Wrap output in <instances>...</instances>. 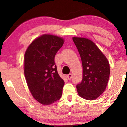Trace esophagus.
Masks as SVG:
<instances>
[{"mask_svg":"<svg viewBox=\"0 0 127 127\" xmlns=\"http://www.w3.org/2000/svg\"><path fill=\"white\" fill-rule=\"evenodd\" d=\"M67 78L68 80H71V79H72V74H68V75H67Z\"/></svg>","mask_w":127,"mask_h":127,"instance_id":"esophagus-1","label":"esophagus"}]
</instances>
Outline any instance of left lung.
<instances>
[{"mask_svg": "<svg viewBox=\"0 0 127 127\" xmlns=\"http://www.w3.org/2000/svg\"><path fill=\"white\" fill-rule=\"evenodd\" d=\"M81 58L83 77L76 86L79 95L92 101L97 99L106 90L110 75L109 63L96 45L91 40L73 37Z\"/></svg>", "mask_w": 127, "mask_h": 127, "instance_id": "1", "label": "left lung"}]
</instances>
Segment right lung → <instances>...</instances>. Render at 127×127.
Wrapping results in <instances>:
<instances>
[{
  "label": "right lung",
  "mask_w": 127,
  "mask_h": 127,
  "mask_svg": "<svg viewBox=\"0 0 127 127\" xmlns=\"http://www.w3.org/2000/svg\"><path fill=\"white\" fill-rule=\"evenodd\" d=\"M64 43L62 37L43 34L34 39L24 53V73L34 99L50 105L60 99L64 81L57 72L55 56Z\"/></svg>",
  "instance_id": "add662e5"
}]
</instances>
